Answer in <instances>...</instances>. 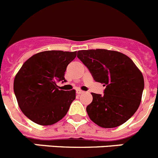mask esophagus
Segmentation results:
<instances>
[{
	"mask_svg": "<svg viewBox=\"0 0 158 158\" xmlns=\"http://www.w3.org/2000/svg\"><path fill=\"white\" fill-rule=\"evenodd\" d=\"M77 94H78V95H80V94H82L83 93V91H81V89H77Z\"/></svg>",
	"mask_w": 158,
	"mask_h": 158,
	"instance_id": "esophagus-1",
	"label": "esophagus"
}]
</instances>
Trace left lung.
<instances>
[{
    "label": "left lung",
    "mask_w": 158,
    "mask_h": 158,
    "mask_svg": "<svg viewBox=\"0 0 158 158\" xmlns=\"http://www.w3.org/2000/svg\"><path fill=\"white\" fill-rule=\"evenodd\" d=\"M94 80L106 87L104 95L92 93L86 108L90 119L106 128L126 122L136 112L142 99L144 79L139 68L126 55L106 49L77 52Z\"/></svg>",
    "instance_id": "1"
}]
</instances>
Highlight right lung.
<instances>
[{
	"label": "right lung",
	"instance_id": "right-lung-1",
	"mask_svg": "<svg viewBox=\"0 0 158 158\" xmlns=\"http://www.w3.org/2000/svg\"><path fill=\"white\" fill-rule=\"evenodd\" d=\"M77 52L45 51L23 63L14 80V92L24 115L40 125H52L64 118L76 98V91L59 90L68 64Z\"/></svg>",
	"mask_w": 158,
	"mask_h": 158
}]
</instances>
